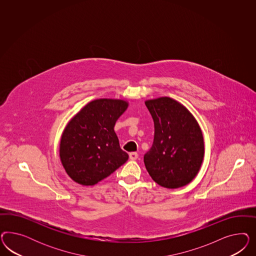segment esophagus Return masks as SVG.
Returning a JSON list of instances; mask_svg holds the SVG:
<instances>
[{
    "label": "esophagus",
    "instance_id": "1",
    "mask_svg": "<svg viewBox=\"0 0 256 256\" xmlns=\"http://www.w3.org/2000/svg\"><path fill=\"white\" fill-rule=\"evenodd\" d=\"M138 158H139L138 153H136V152H132V153H130V158L132 160H137Z\"/></svg>",
    "mask_w": 256,
    "mask_h": 256
}]
</instances>
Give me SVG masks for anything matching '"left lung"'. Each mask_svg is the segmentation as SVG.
<instances>
[{
    "label": "left lung",
    "mask_w": 256,
    "mask_h": 256,
    "mask_svg": "<svg viewBox=\"0 0 256 256\" xmlns=\"http://www.w3.org/2000/svg\"><path fill=\"white\" fill-rule=\"evenodd\" d=\"M155 126L154 142L144 156L146 168L158 185L186 186L197 176L204 158L201 128L192 114L170 98L146 101Z\"/></svg>",
    "instance_id": "8db88e82"
}]
</instances>
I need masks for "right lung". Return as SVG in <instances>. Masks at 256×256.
Returning a JSON list of instances; mask_svg holds the SVG:
<instances>
[{"mask_svg":"<svg viewBox=\"0 0 256 256\" xmlns=\"http://www.w3.org/2000/svg\"><path fill=\"white\" fill-rule=\"evenodd\" d=\"M128 105L121 100L91 101L66 126L60 158L64 170L75 182L93 186L128 160L114 130Z\"/></svg>","mask_w":256,"mask_h":256,"instance_id":"1","label":"right lung"}]
</instances>
